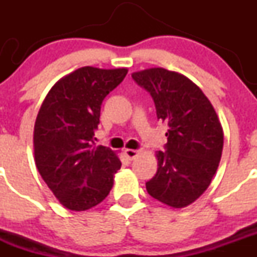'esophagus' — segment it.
I'll use <instances>...</instances> for the list:
<instances>
[{"label":"esophagus","instance_id":"1","mask_svg":"<svg viewBox=\"0 0 257 257\" xmlns=\"http://www.w3.org/2000/svg\"><path fill=\"white\" fill-rule=\"evenodd\" d=\"M124 153H125V155H126V158H128L129 160H133V159H136L137 157H138L139 155V150H136V149H125L124 150Z\"/></svg>","mask_w":257,"mask_h":257}]
</instances>
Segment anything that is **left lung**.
Segmentation results:
<instances>
[{"label":"left lung","mask_w":257,"mask_h":257,"mask_svg":"<svg viewBox=\"0 0 257 257\" xmlns=\"http://www.w3.org/2000/svg\"><path fill=\"white\" fill-rule=\"evenodd\" d=\"M153 97L157 116L168 126L165 152L145 186L150 196L174 209L190 205L209 188L220 159L224 132L214 107L191 79L154 67L132 73Z\"/></svg>","instance_id":"8db88e82"}]
</instances>
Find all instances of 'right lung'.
Here are the masks:
<instances>
[{
    "mask_svg": "<svg viewBox=\"0 0 257 257\" xmlns=\"http://www.w3.org/2000/svg\"><path fill=\"white\" fill-rule=\"evenodd\" d=\"M128 68L85 66L62 77L49 89L33 131L35 163L59 203L84 211L112 190L121 163L116 152L93 142L104 98Z\"/></svg>",
    "mask_w": 257,
    "mask_h": 257,
    "instance_id": "right-lung-1",
    "label": "right lung"
}]
</instances>
